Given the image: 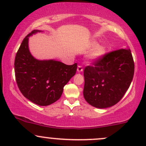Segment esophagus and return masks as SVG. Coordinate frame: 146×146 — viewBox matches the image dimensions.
Returning <instances> with one entry per match:
<instances>
[{"instance_id": "34e87169", "label": "esophagus", "mask_w": 146, "mask_h": 146, "mask_svg": "<svg viewBox=\"0 0 146 146\" xmlns=\"http://www.w3.org/2000/svg\"><path fill=\"white\" fill-rule=\"evenodd\" d=\"M77 71H78V73H81V72L83 71V68L82 66H78V68H77Z\"/></svg>"}]
</instances>
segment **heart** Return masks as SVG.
<instances>
[{
  "instance_id": "b5f03b06",
  "label": "heart",
  "mask_w": 146,
  "mask_h": 146,
  "mask_svg": "<svg viewBox=\"0 0 146 146\" xmlns=\"http://www.w3.org/2000/svg\"><path fill=\"white\" fill-rule=\"evenodd\" d=\"M90 46L92 48H95V47L96 48H95L88 56V60H90V62H97L101 60L106 53L105 46H102V45L98 46L97 42H93Z\"/></svg>"
}]
</instances>
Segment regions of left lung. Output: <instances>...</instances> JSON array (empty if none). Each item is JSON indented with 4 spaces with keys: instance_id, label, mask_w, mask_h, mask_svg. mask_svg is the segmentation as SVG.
<instances>
[{
    "instance_id": "8db88e82",
    "label": "left lung",
    "mask_w": 146,
    "mask_h": 146,
    "mask_svg": "<svg viewBox=\"0 0 146 146\" xmlns=\"http://www.w3.org/2000/svg\"><path fill=\"white\" fill-rule=\"evenodd\" d=\"M135 64L129 48L106 53L84 68L85 100L95 108H106L121 100L133 79Z\"/></svg>"
}]
</instances>
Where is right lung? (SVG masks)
I'll return each instance as SVG.
<instances>
[{"label": "right lung", "mask_w": 146, "mask_h": 146, "mask_svg": "<svg viewBox=\"0 0 146 146\" xmlns=\"http://www.w3.org/2000/svg\"><path fill=\"white\" fill-rule=\"evenodd\" d=\"M42 32L35 29L22 42L16 55L14 71L20 90L29 101L45 106L62 94L64 86L76 73L77 63L66 65L55 60H37L30 53L29 37Z\"/></svg>", "instance_id": "obj_1"}]
</instances>
